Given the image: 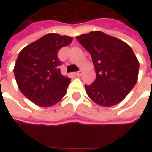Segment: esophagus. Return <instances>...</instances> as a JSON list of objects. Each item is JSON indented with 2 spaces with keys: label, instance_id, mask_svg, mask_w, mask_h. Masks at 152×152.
Here are the masks:
<instances>
[{
  "label": "esophagus",
  "instance_id": "esophagus-1",
  "mask_svg": "<svg viewBox=\"0 0 152 152\" xmlns=\"http://www.w3.org/2000/svg\"><path fill=\"white\" fill-rule=\"evenodd\" d=\"M75 74H76L77 76H80V75L82 74V71H81V70H80V71H78V72L75 73Z\"/></svg>",
  "mask_w": 152,
  "mask_h": 152
}]
</instances>
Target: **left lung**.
<instances>
[{"label": "left lung", "mask_w": 152, "mask_h": 152, "mask_svg": "<svg viewBox=\"0 0 152 152\" xmlns=\"http://www.w3.org/2000/svg\"><path fill=\"white\" fill-rule=\"evenodd\" d=\"M76 39L91 53L96 73L95 81L85 85L88 96L105 107L118 104L138 80L140 63L131 47L101 31L83 34Z\"/></svg>", "instance_id": "1"}]
</instances>
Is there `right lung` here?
<instances>
[{"instance_id": "1", "label": "right lung", "mask_w": 152, "mask_h": 152, "mask_svg": "<svg viewBox=\"0 0 152 152\" xmlns=\"http://www.w3.org/2000/svg\"><path fill=\"white\" fill-rule=\"evenodd\" d=\"M72 41L70 36L50 33L19 52L13 69L17 85L39 107L54 106L66 95L71 79L61 74L57 53Z\"/></svg>"}]
</instances>
